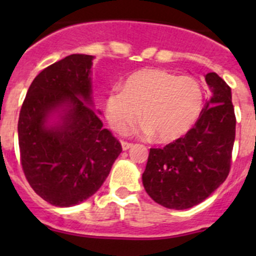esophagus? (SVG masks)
I'll use <instances>...</instances> for the list:
<instances>
[{
    "label": "esophagus",
    "mask_w": 256,
    "mask_h": 256,
    "mask_svg": "<svg viewBox=\"0 0 256 256\" xmlns=\"http://www.w3.org/2000/svg\"><path fill=\"white\" fill-rule=\"evenodd\" d=\"M121 146H122L124 151H128V150H130L131 147L134 146V144H130V142H121Z\"/></svg>",
    "instance_id": "34e87169"
}]
</instances>
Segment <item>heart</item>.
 I'll use <instances>...</instances> for the list:
<instances>
[{
	"mask_svg": "<svg viewBox=\"0 0 256 256\" xmlns=\"http://www.w3.org/2000/svg\"><path fill=\"white\" fill-rule=\"evenodd\" d=\"M202 106L203 92L194 78L142 69L126 80L124 89L114 88L108 94L105 115L116 132L125 134L140 118L141 110L140 132L171 142L190 131Z\"/></svg>",
	"mask_w": 256,
	"mask_h": 256,
	"instance_id": "1",
	"label": "heart"
}]
</instances>
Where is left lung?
<instances>
[{
	"label": "left lung",
	"mask_w": 256,
	"mask_h": 256,
	"mask_svg": "<svg viewBox=\"0 0 256 256\" xmlns=\"http://www.w3.org/2000/svg\"><path fill=\"white\" fill-rule=\"evenodd\" d=\"M200 118L183 138L150 150L142 183L147 194L170 209H188L208 198L228 177L236 140L232 89L216 73Z\"/></svg>",
	"instance_id": "1"
}]
</instances>
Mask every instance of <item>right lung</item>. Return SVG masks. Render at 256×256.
Here are the masks:
<instances>
[{
    "label": "right lung",
    "mask_w": 256,
    "mask_h": 256,
    "mask_svg": "<svg viewBox=\"0 0 256 256\" xmlns=\"http://www.w3.org/2000/svg\"><path fill=\"white\" fill-rule=\"evenodd\" d=\"M94 56L72 54L30 84L18 118L20 164L36 193L72 207L98 192L122 151L92 102Z\"/></svg>",
    "instance_id": "right-lung-1"
}]
</instances>
